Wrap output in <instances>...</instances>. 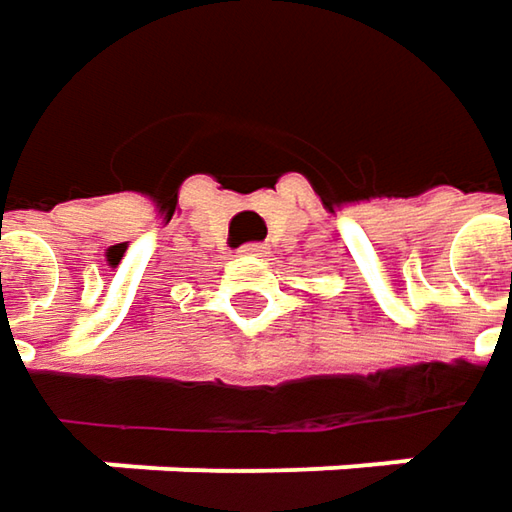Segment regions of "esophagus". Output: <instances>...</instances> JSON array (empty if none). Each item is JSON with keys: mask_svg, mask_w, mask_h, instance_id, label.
<instances>
[{"mask_svg": "<svg viewBox=\"0 0 512 512\" xmlns=\"http://www.w3.org/2000/svg\"><path fill=\"white\" fill-rule=\"evenodd\" d=\"M238 253H241V256H262V253H265V247H262V244H244Z\"/></svg>", "mask_w": 512, "mask_h": 512, "instance_id": "1", "label": "esophagus"}]
</instances>
